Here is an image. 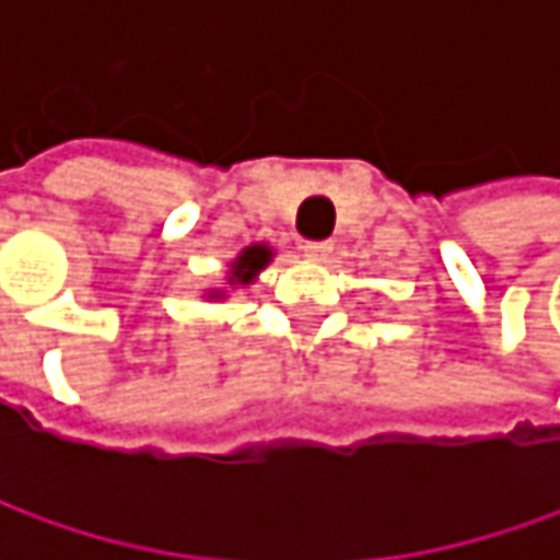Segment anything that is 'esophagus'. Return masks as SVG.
I'll list each match as a JSON object with an SVG mask.
<instances>
[{"label":"esophagus","mask_w":560,"mask_h":560,"mask_svg":"<svg viewBox=\"0 0 560 560\" xmlns=\"http://www.w3.org/2000/svg\"><path fill=\"white\" fill-rule=\"evenodd\" d=\"M302 252L312 258V261H324V258H330V252H334V243L330 240H320V243H305Z\"/></svg>","instance_id":"34e87169"}]
</instances>
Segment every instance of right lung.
<instances>
[{
  "label": "right lung",
  "mask_w": 560,
  "mask_h": 560,
  "mask_svg": "<svg viewBox=\"0 0 560 560\" xmlns=\"http://www.w3.org/2000/svg\"><path fill=\"white\" fill-rule=\"evenodd\" d=\"M273 261V248L268 243H252L246 246L233 261H230V270H226V287L221 290H208V299H226L230 290H246L248 283L258 280V273L268 268Z\"/></svg>",
  "instance_id": "add662e5"
}]
</instances>
